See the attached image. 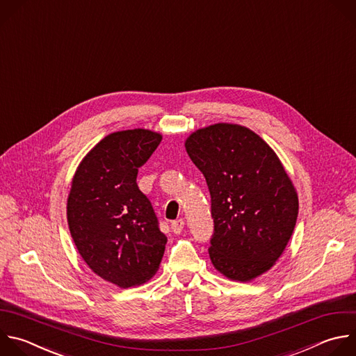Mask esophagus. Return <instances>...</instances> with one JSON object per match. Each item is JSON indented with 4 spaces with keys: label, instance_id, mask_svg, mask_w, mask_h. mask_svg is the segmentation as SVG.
Wrapping results in <instances>:
<instances>
[{
    "label": "esophagus",
    "instance_id": "1",
    "mask_svg": "<svg viewBox=\"0 0 356 356\" xmlns=\"http://www.w3.org/2000/svg\"><path fill=\"white\" fill-rule=\"evenodd\" d=\"M183 227H184V220H183V219H177V220H173V222H172V230H173V233L180 234L181 230H183Z\"/></svg>",
    "mask_w": 356,
    "mask_h": 356
}]
</instances>
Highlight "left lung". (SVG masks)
<instances>
[{"mask_svg":"<svg viewBox=\"0 0 356 356\" xmlns=\"http://www.w3.org/2000/svg\"><path fill=\"white\" fill-rule=\"evenodd\" d=\"M184 147L211 194V263L230 281L250 282L285 252L298 219V191L275 151L245 126L198 129Z\"/></svg>","mask_w":356,"mask_h":356,"instance_id":"obj_1","label":"left lung"}]
</instances>
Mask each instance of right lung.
<instances>
[{
  "label": "right lung",
  "instance_id": "1",
  "mask_svg": "<svg viewBox=\"0 0 356 356\" xmlns=\"http://www.w3.org/2000/svg\"><path fill=\"white\" fill-rule=\"evenodd\" d=\"M161 141V133L147 129L111 133L72 176L67 222L76 250L96 275L123 289L149 281L165 253L168 238L137 184Z\"/></svg>",
  "mask_w": 356,
  "mask_h": 356
}]
</instances>
